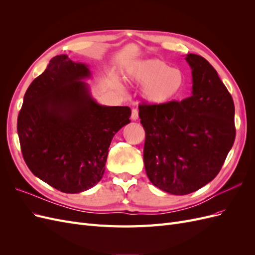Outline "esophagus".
<instances>
[{
  "mask_svg": "<svg viewBox=\"0 0 255 255\" xmlns=\"http://www.w3.org/2000/svg\"><path fill=\"white\" fill-rule=\"evenodd\" d=\"M130 118H132V120H134V121H136L138 119V111L136 109L132 110V115H130Z\"/></svg>",
  "mask_w": 255,
  "mask_h": 255,
  "instance_id": "1",
  "label": "esophagus"
}]
</instances>
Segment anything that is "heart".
Wrapping results in <instances>:
<instances>
[{"label":"heart","mask_w":255,"mask_h":255,"mask_svg":"<svg viewBox=\"0 0 255 255\" xmlns=\"http://www.w3.org/2000/svg\"><path fill=\"white\" fill-rule=\"evenodd\" d=\"M128 79L141 85V96L151 105H165L179 98L185 87V75L159 59L138 60L128 68Z\"/></svg>","instance_id":"heart-1"}]
</instances>
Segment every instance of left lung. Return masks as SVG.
<instances>
[{"mask_svg":"<svg viewBox=\"0 0 255 255\" xmlns=\"http://www.w3.org/2000/svg\"><path fill=\"white\" fill-rule=\"evenodd\" d=\"M185 59L191 68V96L165 105H139L146 175L154 186L180 196L215 179L236 133L233 99L217 71L197 54Z\"/></svg>","mask_w":255,"mask_h":255,"instance_id":"1","label":"left lung"}]
</instances>
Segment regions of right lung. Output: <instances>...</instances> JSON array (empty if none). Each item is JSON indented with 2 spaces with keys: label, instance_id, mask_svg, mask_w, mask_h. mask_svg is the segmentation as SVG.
Wrapping results in <instances>:
<instances>
[{
  "label": "right lung",
  "instance_id": "right-lung-1",
  "mask_svg": "<svg viewBox=\"0 0 255 255\" xmlns=\"http://www.w3.org/2000/svg\"><path fill=\"white\" fill-rule=\"evenodd\" d=\"M89 66L61 54L27 88L17 129L23 158L40 180L66 194L102 179L113 137L130 122L128 106L99 104L84 80Z\"/></svg>",
  "mask_w": 255,
  "mask_h": 255
}]
</instances>
